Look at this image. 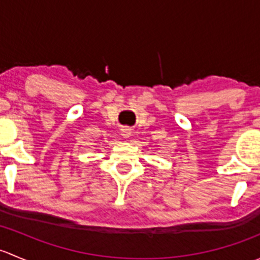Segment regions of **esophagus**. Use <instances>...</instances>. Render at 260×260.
<instances>
[{
	"mask_svg": "<svg viewBox=\"0 0 260 260\" xmlns=\"http://www.w3.org/2000/svg\"><path fill=\"white\" fill-rule=\"evenodd\" d=\"M123 135L128 136V135H129V131H128V129H123Z\"/></svg>",
	"mask_w": 260,
	"mask_h": 260,
	"instance_id": "34e87169",
	"label": "esophagus"
}]
</instances>
